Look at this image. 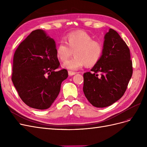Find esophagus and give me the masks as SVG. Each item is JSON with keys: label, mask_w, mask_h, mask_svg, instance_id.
Segmentation results:
<instances>
[{"label": "esophagus", "mask_w": 147, "mask_h": 147, "mask_svg": "<svg viewBox=\"0 0 147 147\" xmlns=\"http://www.w3.org/2000/svg\"><path fill=\"white\" fill-rule=\"evenodd\" d=\"M68 74H69V76H72V75H74L76 74L77 73L76 72H71V71H69L68 72Z\"/></svg>", "instance_id": "esophagus-1"}]
</instances>
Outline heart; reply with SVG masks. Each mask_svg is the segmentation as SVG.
<instances>
[{"mask_svg": "<svg viewBox=\"0 0 147 147\" xmlns=\"http://www.w3.org/2000/svg\"><path fill=\"white\" fill-rule=\"evenodd\" d=\"M66 43L60 42L56 47V56L64 62L72 55L75 56L64 63L63 67L70 70H77L86 65L91 67L100 60L103 52L102 43L93 40L90 35L84 31H76L67 34Z\"/></svg>", "mask_w": 147, "mask_h": 147, "instance_id": "1", "label": "heart"}]
</instances>
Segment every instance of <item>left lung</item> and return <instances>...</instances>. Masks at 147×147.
<instances>
[{
  "mask_svg": "<svg viewBox=\"0 0 147 147\" xmlns=\"http://www.w3.org/2000/svg\"><path fill=\"white\" fill-rule=\"evenodd\" d=\"M91 71L83 74V90L93 106L106 107L123 96L132 75V63L129 49L117 31L110 29L105 34L102 56Z\"/></svg>",
  "mask_w": 147,
  "mask_h": 147,
  "instance_id": "left-lung-1",
  "label": "left lung"
}]
</instances>
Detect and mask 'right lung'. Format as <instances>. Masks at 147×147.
Here are the masks:
<instances>
[{"label":"right lung","mask_w":147,"mask_h":147,"mask_svg":"<svg viewBox=\"0 0 147 147\" xmlns=\"http://www.w3.org/2000/svg\"><path fill=\"white\" fill-rule=\"evenodd\" d=\"M54 39L42 29L32 31L13 56L11 80L20 98L30 107L47 109L60 92L67 70L56 71L60 63Z\"/></svg>","instance_id":"obj_1"}]
</instances>
